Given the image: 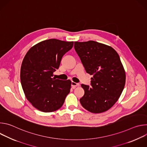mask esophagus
<instances>
[{
  "instance_id": "esophagus-1",
  "label": "esophagus",
  "mask_w": 147,
  "mask_h": 147,
  "mask_svg": "<svg viewBox=\"0 0 147 147\" xmlns=\"http://www.w3.org/2000/svg\"><path fill=\"white\" fill-rule=\"evenodd\" d=\"M71 87H72V88H73V89H74L76 87H77V86H79V83H77V82H73V81H72L71 82Z\"/></svg>"
}]
</instances>
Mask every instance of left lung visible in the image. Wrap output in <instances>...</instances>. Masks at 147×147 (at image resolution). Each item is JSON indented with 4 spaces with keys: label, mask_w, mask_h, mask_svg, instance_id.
<instances>
[{
    "label": "left lung",
    "mask_w": 147,
    "mask_h": 147,
    "mask_svg": "<svg viewBox=\"0 0 147 147\" xmlns=\"http://www.w3.org/2000/svg\"><path fill=\"white\" fill-rule=\"evenodd\" d=\"M74 49L86 72L93 76L90 86L81 84L84 90L80 99L81 105L94 113L108 111L125 86V71L118 53L112 47L94 40L74 42Z\"/></svg>",
    "instance_id": "obj_1"
}]
</instances>
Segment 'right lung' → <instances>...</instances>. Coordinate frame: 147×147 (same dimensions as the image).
<instances>
[{"label":"right lung","mask_w":147,"mask_h":147,"mask_svg":"<svg viewBox=\"0 0 147 147\" xmlns=\"http://www.w3.org/2000/svg\"><path fill=\"white\" fill-rule=\"evenodd\" d=\"M73 46V42L50 39L36 44L26 55L21 67V83L27 99L38 110L51 112L64 103L71 81L52 77L62 57Z\"/></svg>","instance_id":"1"}]
</instances>
